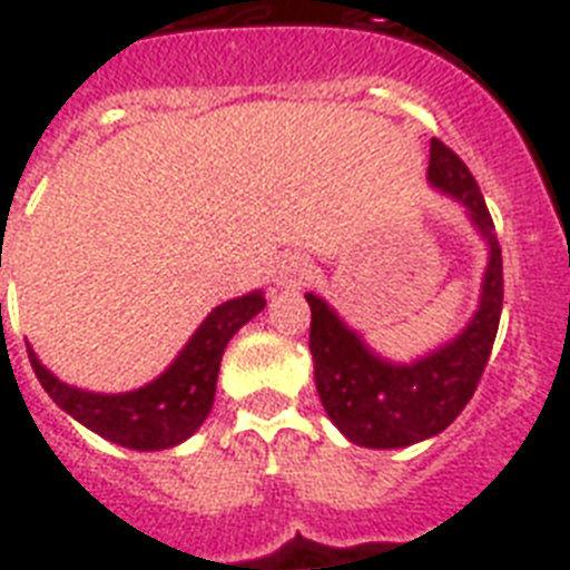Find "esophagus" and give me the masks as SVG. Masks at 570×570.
Masks as SVG:
<instances>
[{
  "mask_svg": "<svg viewBox=\"0 0 570 570\" xmlns=\"http://www.w3.org/2000/svg\"><path fill=\"white\" fill-rule=\"evenodd\" d=\"M309 275H313V266H309L307 257H301V254H286L284 261H277L275 284L281 286V289H301V286L309 281Z\"/></svg>",
  "mask_w": 570,
  "mask_h": 570,
  "instance_id": "esophagus-1",
  "label": "esophagus"
}]
</instances>
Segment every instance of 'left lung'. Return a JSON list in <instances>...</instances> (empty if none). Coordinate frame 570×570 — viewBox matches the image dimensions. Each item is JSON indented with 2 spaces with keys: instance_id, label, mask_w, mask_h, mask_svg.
Wrapping results in <instances>:
<instances>
[{
  "instance_id": "1",
  "label": "left lung",
  "mask_w": 570,
  "mask_h": 570,
  "mask_svg": "<svg viewBox=\"0 0 570 570\" xmlns=\"http://www.w3.org/2000/svg\"><path fill=\"white\" fill-rule=\"evenodd\" d=\"M428 180L465 207V216L489 248L478 309L451 342L413 363H395L368 348L325 298L304 295L313 313L309 354L318 397L342 436L360 448H406L442 433L478 390L498 336L503 261L483 193L469 166L436 137L430 140Z\"/></svg>"
}]
</instances>
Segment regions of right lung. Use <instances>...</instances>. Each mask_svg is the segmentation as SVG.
I'll use <instances>...</instances> for the list:
<instances>
[{"mask_svg":"<svg viewBox=\"0 0 570 570\" xmlns=\"http://www.w3.org/2000/svg\"><path fill=\"white\" fill-rule=\"evenodd\" d=\"M266 307L261 289L213 307L164 374L140 390L105 395L58 381L29 345L37 381L78 424L131 451H166L187 442L210 415L222 354L234 333Z\"/></svg>","mask_w":570,"mask_h":570,"instance_id":"add662e5","label":"right lung"}]
</instances>
